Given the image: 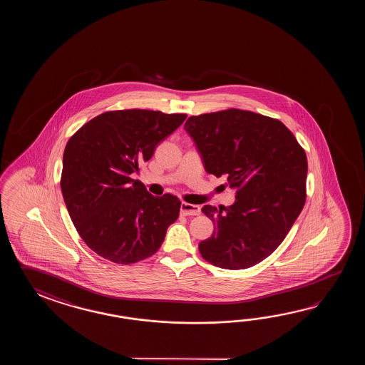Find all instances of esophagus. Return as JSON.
I'll list each match as a JSON object with an SVG mask.
<instances>
[{
	"label": "esophagus",
	"mask_w": 365,
	"mask_h": 365,
	"mask_svg": "<svg viewBox=\"0 0 365 365\" xmlns=\"http://www.w3.org/2000/svg\"><path fill=\"white\" fill-rule=\"evenodd\" d=\"M180 210H181V214L185 215V217L186 215H200V214H201L200 206L192 205V203H186V202L181 203Z\"/></svg>",
	"instance_id": "obj_1"
}]
</instances>
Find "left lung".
I'll return each instance as SVG.
<instances>
[{"label":"left lung","instance_id":"obj_1","mask_svg":"<svg viewBox=\"0 0 365 365\" xmlns=\"http://www.w3.org/2000/svg\"><path fill=\"white\" fill-rule=\"evenodd\" d=\"M185 130L201 153L205 170L236 192L232 206L206 205L215 225L198 249L210 264L248 269L286 239L307 200L308 162L286 125L272 117L230 108L190 116Z\"/></svg>","mask_w":365,"mask_h":365}]
</instances>
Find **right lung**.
Returning a JSON list of instances; mask_svg holds the SVG:
<instances>
[{"label":"right lung","instance_id":"1","mask_svg":"<svg viewBox=\"0 0 365 365\" xmlns=\"http://www.w3.org/2000/svg\"><path fill=\"white\" fill-rule=\"evenodd\" d=\"M185 118V113L150 109L108 110L70 137L62 159V195L77 232L96 255L135 264L163 244L181 202L170 193L154 197L130 175Z\"/></svg>","mask_w":365,"mask_h":365}]
</instances>
